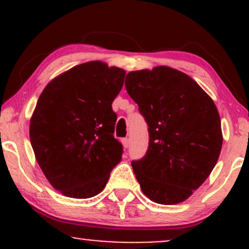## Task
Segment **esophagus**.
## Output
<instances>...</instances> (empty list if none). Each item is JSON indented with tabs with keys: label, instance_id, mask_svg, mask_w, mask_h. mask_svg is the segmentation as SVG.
Returning <instances> with one entry per match:
<instances>
[{
	"label": "esophagus",
	"instance_id": "1",
	"mask_svg": "<svg viewBox=\"0 0 249 249\" xmlns=\"http://www.w3.org/2000/svg\"><path fill=\"white\" fill-rule=\"evenodd\" d=\"M122 144H123V147L124 148H127L128 146H130V141H128L127 138H124L122 141Z\"/></svg>",
	"mask_w": 249,
	"mask_h": 249
}]
</instances>
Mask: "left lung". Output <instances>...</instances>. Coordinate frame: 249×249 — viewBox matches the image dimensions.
I'll use <instances>...</instances> for the list:
<instances>
[{"label": "left lung", "mask_w": 249, "mask_h": 249, "mask_svg": "<svg viewBox=\"0 0 249 249\" xmlns=\"http://www.w3.org/2000/svg\"><path fill=\"white\" fill-rule=\"evenodd\" d=\"M125 87L148 125L147 152L131 162L142 193L161 205L185 201L218 161V108L194 79L165 65L131 71Z\"/></svg>", "instance_id": "left-lung-1"}]
</instances>
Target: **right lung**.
Segmentation results:
<instances>
[{
    "label": "right lung",
    "mask_w": 249,
    "mask_h": 249,
    "mask_svg": "<svg viewBox=\"0 0 249 249\" xmlns=\"http://www.w3.org/2000/svg\"><path fill=\"white\" fill-rule=\"evenodd\" d=\"M124 77L121 68L87 62L55 77L42 91L30 119V142L45 178L63 196H97L122 160L112 102Z\"/></svg>",
    "instance_id": "obj_1"
}]
</instances>
